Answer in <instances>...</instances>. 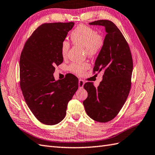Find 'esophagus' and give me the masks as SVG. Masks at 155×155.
I'll return each mask as SVG.
<instances>
[{"mask_svg": "<svg viewBox=\"0 0 155 155\" xmlns=\"http://www.w3.org/2000/svg\"><path fill=\"white\" fill-rule=\"evenodd\" d=\"M84 84H85V81L81 80V79H80L78 81V85H79V88H83L84 87Z\"/></svg>", "mask_w": 155, "mask_h": 155, "instance_id": "esophagus-1", "label": "esophagus"}]
</instances>
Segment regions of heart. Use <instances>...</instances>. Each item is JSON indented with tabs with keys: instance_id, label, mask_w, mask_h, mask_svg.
Masks as SVG:
<instances>
[{
	"instance_id": "heart-1",
	"label": "heart",
	"mask_w": 155,
	"mask_h": 155,
	"mask_svg": "<svg viewBox=\"0 0 155 155\" xmlns=\"http://www.w3.org/2000/svg\"><path fill=\"white\" fill-rule=\"evenodd\" d=\"M71 39L74 44L80 45L85 48L87 54L93 56L103 48L104 45V38L93 28L85 25H79L71 33ZM70 48V44L67 41H63L61 44V54L66 57ZM87 63H71L69 69L72 72L81 75L89 68Z\"/></svg>"
}]
</instances>
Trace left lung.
I'll return each instance as SVG.
<instances>
[{
    "label": "left lung",
    "instance_id": "1",
    "mask_svg": "<svg viewBox=\"0 0 155 155\" xmlns=\"http://www.w3.org/2000/svg\"><path fill=\"white\" fill-rule=\"evenodd\" d=\"M89 24L104 26L107 33L93 68L94 73L102 71L103 75L97 87L91 82L84 84L88 97L83 104L91 118L104 123L115 118L129 95L133 60L126 39L112 21L101 20Z\"/></svg>",
    "mask_w": 155,
    "mask_h": 155
}]
</instances>
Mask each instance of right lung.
I'll list each match as a JSON object with an SVG mask.
<instances>
[{
  "mask_svg": "<svg viewBox=\"0 0 155 155\" xmlns=\"http://www.w3.org/2000/svg\"><path fill=\"white\" fill-rule=\"evenodd\" d=\"M74 22L41 25L26 41L20 59V85L29 108L39 122L55 125L64 118L67 105L78 89L69 74L55 81V66L63 62L61 44Z\"/></svg>",
  "mask_w": 155,
  "mask_h": 155,
  "instance_id": "add662e5",
  "label": "right lung"
}]
</instances>
